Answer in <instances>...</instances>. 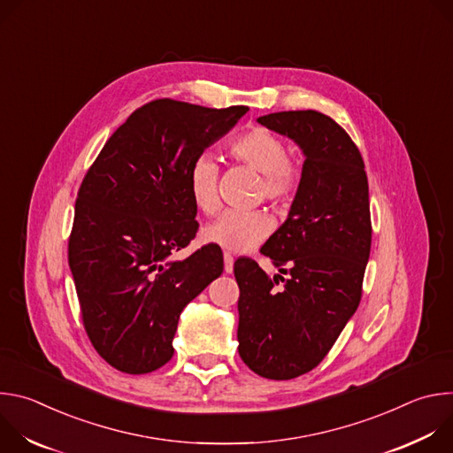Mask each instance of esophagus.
I'll use <instances>...</instances> for the list:
<instances>
[{
    "label": "esophagus",
    "mask_w": 453,
    "mask_h": 453,
    "mask_svg": "<svg viewBox=\"0 0 453 453\" xmlns=\"http://www.w3.org/2000/svg\"><path fill=\"white\" fill-rule=\"evenodd\" d=\"M224 271L227 274L233 273V256L229 252H224Z\"/></svg>",
    "instance_id": "1"
}]
</instances>
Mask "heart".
<instances>
[{"label":"heart","mask_w":453,"mask_h":453,"mask_svg":"<svg viewBox=\"0 0 453 453\" xmlns=\"http://www.w3.org/2000/svg\"><path fill=\"white\" fill-rule=\"evenodd\" d=\"M229 156L260 173L257 199L274 204H290L303 186V159L288 152L287 142L267 127H250L231 138ZM189 199L201 213L213 215L220 206L219 165L210 154H199L186 173ZM273 231V219L260 210L222 213L204 227L203 238L233 252H247L264 242Z\"/></svg>","instance_id":"heart-1"}]
</instances>
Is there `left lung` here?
<instances>
[{
  "label": "left lung",
  "instance_id": "8db88e82",
  "mask_svg": "<svg viewBox=\"0 0 453 453\" xmlns=\"http://www.w3.org/2000/svg\"><path fill=\"white\" fill-rule=\"evenodd\" d=\"M257 121L303 149L304 180L260 249L287 278L271 280L250 257L234 262L238 353L256 374L290 380L322 362L358 308L372 231L367 173L358 147L326 114L283 111Z\"/></svg>",
  "mask_w": 453,
  "mask_h": 453
}]
</instances>
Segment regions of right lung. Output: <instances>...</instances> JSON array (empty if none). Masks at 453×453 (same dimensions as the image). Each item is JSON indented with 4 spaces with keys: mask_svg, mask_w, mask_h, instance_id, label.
Segmentation results:
<instances>
[{
    "mask_svg": "<svg viewBox=\"0 0 453 453\" xmlns=\"http://www.w3.org/2000/svg\"><path fill=\"white\" fill-rule=\"evenodd\" d=\"M247 111L152 100L116 128L82 179L68 262L86 334L121 372L163 367L180 311L224 271L213 243L182 262L168 257L199 229L186 186L191 161Z\"/></svg>",
    "mask_w": 453,
    "mask_h": 453,
    "instance_id": "obj_1",
    "label": "right lung"
}]
</instances>
